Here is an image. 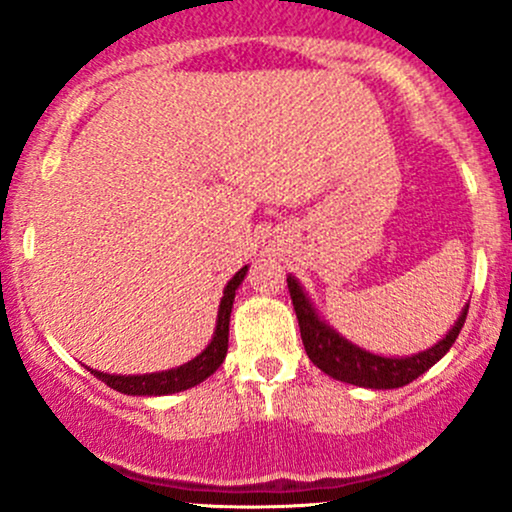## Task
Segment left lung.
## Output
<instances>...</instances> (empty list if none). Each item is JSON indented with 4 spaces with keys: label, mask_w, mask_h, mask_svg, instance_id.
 Returning <instances> with one entry per match:
<instances>
[{
    "label": "left lung",
    "mask_w": 512,
    "mask_h": 512,
    "mask_svg": "<svg viewBox=\"0 0 512 512\" xmlns=\"http://www.w3.org/2000/svg\"><path fill=\"white\" fill-rule=\"evenodd\" d=\"M286 281H289L293 310H296L305 354H308L310 361L334 380H342V383L358 387H370V390H395V387H404L411 380L419 378L421 373H426L431 366H436L440 358L448 354L450 346L455 344L469 310V305H464L455 325L450 327L448 334L438 344L428 346V349L411 356H383L349 342V339L334 330L330 322L322 320L296 276L289 274Z\"/></svg>",
    "instance_id": "left-lung-1"
}]
</instances>
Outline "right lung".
Wrapping results in <instances>:
<instances>
[{
    "mask_svg": "<svg viewBox=\"0 0 512 512\" xmlns=\"http://www.w3.org/2000/svg\"><path fill=\"white\" fill-rule=\"evenodd\" d=\"M245 274H248V264H245L240 272L233 274V279L228 281L226 289H223V298L219 305V315H216V330L207 349L202 354H197L192 361L182 363L178 368L158 370V373H144V375H113V373H101V370H91L98 380H103L105 385L113 387V390L122 392V395L132 397H161V395H173V392L190 390L199 383L216 373V368L221 366L223 358L228 351V325H231V310H233V298H236L238 286L243 284Z\"/></svg>",
    "mask_w": 512,
    "mask_h": 512,
    "instance_id": "add662e5",
    "label": "right lung"
}]
</instances>
